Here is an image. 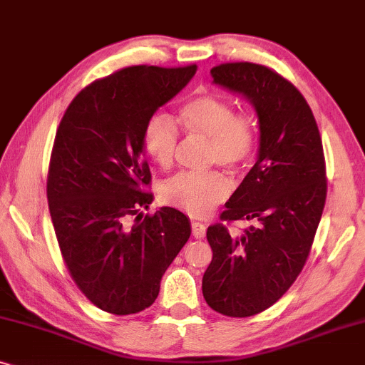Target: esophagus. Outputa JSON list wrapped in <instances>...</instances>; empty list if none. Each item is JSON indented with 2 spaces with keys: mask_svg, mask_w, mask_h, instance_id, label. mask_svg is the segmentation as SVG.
Wrapping results in <instances>:
<instances>
[{
  "mask_svg": "<svg viewBox=\"0 0 365 365\" xmlns=\"http://www.w3.org/2000/svg\"><path fill=\"white\" fill-rule=\"evenodd\" d=\"M205 230H207V227L203 225V223H200V222L192 223V233L195 239H203V237H205Z\"/></svg>",
  "mask_w": 365,
  "mask_h": 365,
  "instance_id": "obj_1",
  "label": "esophagus"
}]
</instances>
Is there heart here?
<instances>
[{
    "label": "heart",
    "instance_id": "1",
    "mask_svg": "<svg viewBox=\"0 0 365 365\" xmlns=\"http://www.w3.org/2000/svg\"><path fill=\"white\" fill-rule=\"evenodd\" d=\"M178 121L188 137L207 140V160L227 170H239L249 162L255 148V121L247 113H235L230 101L217 95H202L188 101L178 111ZM145 152L153 163L168 170L178 150V130L172 118L155 113L142 130ZM230 187L218 172H183L168 178L160 188L167 205L177 207L192 217L207 215L228 197Z\"/></svg>",
    "mask_w": 365,
    "mask_h": 365
}]
</instances>
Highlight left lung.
I'll return each mask as SVG.
<instances>
[{
    "label": "left lung",
    "mask_w": 365,
    "mask_h": 365,
    "mask_svg": "<svg viewBox=\"0 0 365 365\" xmlns=\"http://www.w3.org/2000/svg\"><path fill=\"white\" fill-rule=\"evenodd\" d=\"M213 83L244 95L259 118V157L225 203L220 220H255L239 237L210 225L213 257L202 280L207 304L228 317H250L294 284L312 247L327 195L325 160L312 110L302 93L270 68L223 63Z\"/></svg>",
    "instance_id": "1"
}]
</instances>
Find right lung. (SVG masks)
Wrapping results in <instances>:
<instances>
[{"instance_id": "add662e5", "label": "right lung", "mask_w": 365, "mask_h": 365, "mask_svg": "<svg viewBox=\"0 0 365 365\" xmlns=\"http://www.w3.org/2000/svg\"><path fill=\"white\" fill-rule=\"evenodd\" d=\"M195 71L140 65L111 73L73 98L56 130L46 182L51 222L71 279L105 312L150 307L192 233L177 208L140 210L153 200L145 192L152 175L143 125Z\"/></svg>"}]
</instances>
